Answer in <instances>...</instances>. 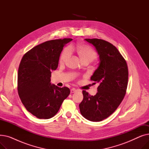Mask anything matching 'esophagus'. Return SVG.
Returning a JSON list of instances; mask_svg holds the SVG:
<instances>
[{
  "label": "esophagus",
  "instance_id": "obj_1",
  "mask_svg": "<svg viewBox=\"0 0 149 149\" xmlns=\"http://www.w3.org/2000/svg\"><path fill=\"white\" fill-rule=\"evenodd\" d=\"M76 91H77V90L75 89H74V88H72V89H70V93H74Z\"/></svg>",
  "mask_w": 149,
  "mask_h": 149
}]
</instances>
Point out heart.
I'll return each instance as SVG.
<instances>
[{
	"instance_id": "heart-1",
	"label": "heart",
	"mask_w": 149,
	"mask_h": 149,
	"mask_svg": "<svg viewBox=\"0 0 149 149\" xmlns=\"http://www.w3.org/2000/svg\"><path fill=\"white\" fill-rule=\"evenodd\" d=\"M75 49L81 60L84 61H89V63L95 60L97 57L96 51L88 45L79 44L76 46H67L63 50L60 57L61 63H65L69 58L72 54V49Z\"/></svg>"
}]
</instances>
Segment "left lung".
Here are the masks:
<instances>
[{
  "instance_id": "1",
  "label": "left lung",
  "mask_w": 149,
  "mask_h": 149,
  "mask_svg": "<svg viewBox=\"0 0 149 149\" xmlns=\"http://www.w3.org/2000/svg\"><path fill=\"white\" fill-rule=\"evenodd\" d=\"M84 40L95 46L99 56V66L91 78L99 86L94 96L83 91L80 111L86 119L101 121L112 115L123 101L127 87L128 68L119 51L111 43L98 38Z\"/></svg>"
}]
</instances>
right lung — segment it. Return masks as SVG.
<instances>
[{
  "label": "right lung",
  "mask_w": 149,
  "mask_h": 149,
  "mask_svg": "<svg viewBox=\"0 0 149 149\" xmlns=\"http://www.w3.org/2000/svg\"><path fill=\"white\" fill-rule=\"evenodd\" d=\"M72 38L52 40L37 45L23 56L19 67L17 90L26 110L39 119H49L59 111L70 93L67 87L51 83V71L58 65L64 46Z\"/></svg>",
  "instance_id": "obj_1"
}]
</instances>
